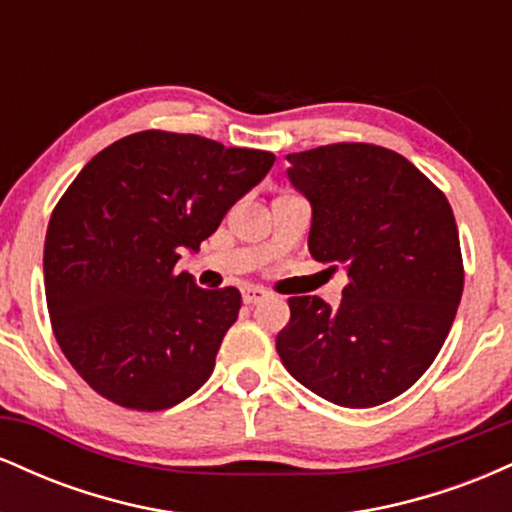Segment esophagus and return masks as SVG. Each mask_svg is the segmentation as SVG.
Wrapping results in <instances>:
<instances>
[{
    "label": "esophagus",
    "mask_w": 512,
    "mask_h": 512,
    "mask_svg": "<svg viewBox=\"0 0 512 512\" xmlns=\"http://www.w3.org/2000/svg\"><path fill=\"white\" fill-rule=\"evenodd\" d=\"M264 298H267V291H264L262 286H245L243 289V301L248 305L260 303V301H264Z\"/></svg>",
    "instance_id": "obj_1"
}]
</instances>
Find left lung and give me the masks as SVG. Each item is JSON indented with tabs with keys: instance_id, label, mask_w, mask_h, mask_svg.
<instances>
[{
	"instance_id": "1",
	"label": "left lung",
	"mask_w": 512,
	"mask_h": 512,
	"mask_svg": "<svg viewBox=\"0 0 512 512\" xmlns=\"http://www.w3.org/2000/svg\"><path fill=\"white\" fill-rule=\"evenodd\" d=\"M286 158L313 207L310 255L344 264L349 284L337 308L289 298L276 351L327 402L378 407L426 373L455 320L464 286L455 216L414 163L383 146L327 144Z\"/></svg>"
}]
</instances>
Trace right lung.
Returning a JSON list of instances; mask_svg holds the SVG:
<instances>
[{"label":"right lung","mask_w":512,"mask_h":512,"mask_svg":"<svg viewBox=\"0 0 512 512\" xmlns=\"http://www.w3.org/2000/svg\"><path fill=\"white\" fill-rule=\"evenodd\" d=\"M274 154L197 134H129L81 168L45 236V298L62 354L125 409L175 407L209 380L240 291L175 272Z\"/></svg>","instance_id":"1"}]
</instances>
